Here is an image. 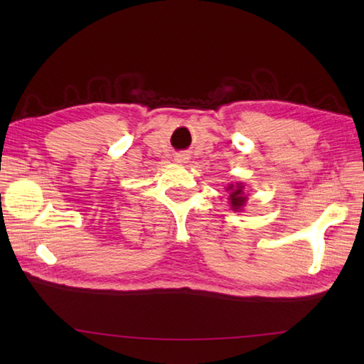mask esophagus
<instances>
[{
	"label": "esophagus",
	"mask_w": 364,
	"mask_h": 364,
	"mask_svg": "<svg viewBox=\"0 0 364 364\" xmlns=\"http://www.w3.org/2000/svg\"><path fill=\"white\" fill-rule=\"evenodd\" d=\"M184 159H186V154H184V153L176 154V161H178V162H183Z\"/></svg>",
	"instance_id": "esophagus-1"
}]
</instances>
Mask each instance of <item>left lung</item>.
I'll use <instances>...</instances> for the list:
<instances>
[{"label": "left lung", "mask_w": 364, "mask_h": 364, "mask_svg": "<svg viewBox=\"0 0 364 364\" xmlns=\"http://www.w3.org/2000/svg\"><path fill=\"white\" fill-rule=\"evenodd\" d=\"M242 186L241 184H230L228 186V189L227 191H230V202H231V206H233V210L236 211V210H241V208L245 205V202H247V197L244 196V192H242Z\"/></svg>", "instance_id": "obj_1"}]
</instances>
